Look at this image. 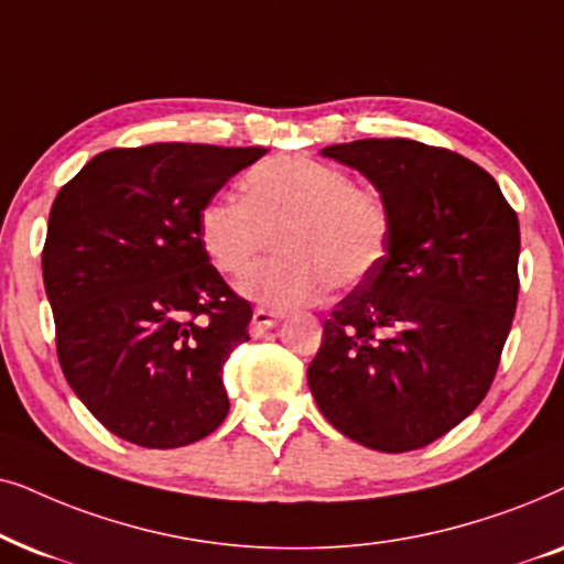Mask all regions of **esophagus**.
<instances>
[{
  "label": "esophagus",
  "instance_id": "esophagus-1",
  "mask_svg": "<svg viewBox=\"0 0 564 564\" xmlns=\"http://www.w3.org/2000/svg\"><path fill=\"white\" fill-rule=\"evenodd\" d=\"M283 319V314L281 312H273V310H254L252 312V322H250V333L258 337V335H262L265 333V329H270V327H275L278 322Z\"/></svg>",
  "mask_w": 564,
  "mask_h": 564
}]
</instances>
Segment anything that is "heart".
Returning <instances> with one entry per match:
<instances>
[{
	"instance_id": "b5f03b06",
	"label": "heart",
	"mask_w": 564,
	"mask_h": 564,
	"mask_svg": "<svg viewBox=\"0 0 564 564\" xmlns=\"http://www.w3.org/2000/svg\"><path fill=\"white\" fill-rule=\"evenodd\" d=\"M245 198L200 208V245L216 268L245 275L276 237L279 251L239 283L254 302L291 310L317 302L329 283L345 291L377 273L392 239V212L373 187L302 154L260 162L242 180Z\"/></svg>"
}]
</instances>
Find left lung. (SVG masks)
<instances>
[{
	"label": "left lung",
	"instance_id": "8db88e82",
	"mask_svg": "<svg viewBox=\"0 0 564 564\" xmlns=\"http://www.w3.org/2000/svg\"><path fill=\"white\" fill-rule=\"evenodd\" d=\"M384 195L392 239L333 317L306 381L360 446L415 452L471 415L518 302V216L492 175L448 149L360 139L322 149Z\"/></svg>",
	"mask_w": 564,
	"mask_h": 564
}]
</instances>
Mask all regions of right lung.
Returning <instances> with one entry per match:
<instances>
[{"label":"right lung","mask_w":564,"mask_h":564,"mask_svg":"<svg viewBox=\"0 0 564 564\" xmlns=\"http://www.w3.org/2000/svg\"><path fill=\"white\" fill-rule=\"evenodd\" d=\"M262 147L108 149L58 191L43 247L64 377L118 438L177 448L224 423L221 371L252 306L212 265L198 216Z\"/></svg>","instance_id":"right-lung-1"}]
</instances>
